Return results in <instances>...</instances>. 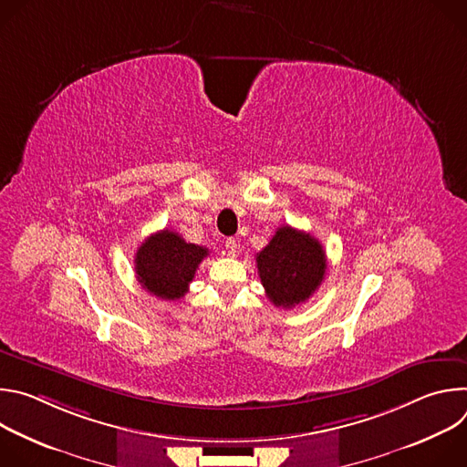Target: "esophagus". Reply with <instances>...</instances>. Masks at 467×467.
Wrapping results in <instances>:
<instances>
[{"label":"esophagus","mask_w":467,"mask_h":467,"mask_svg":"<svg viewBox=\"0 0 467 467\" xmlns=\"http://www.w3.org/2000/svg\"><path fill=\"white\" fill-rule=\"evenodd\" d=\"M236 247H238V244H236L234 238H227V240H225V251H227L229 256H234V254H236Z\"/></svg>","instance_id":"34e87169"}]
</instances>
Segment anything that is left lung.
<instances>
[{"mask_svg":"<svg viewBox=\"0 0 467 467\" xmlns=\"http://www.w3.org/2000/svg\"><path fill=\"white\" fill-rule=\"evenodd\" d=\"M256 268L268 299L275 306L292 308L317 290L325 277L327 258L314 236L283 225L270 244L256 253Z\"/></svg>","mask_w":467,"mask_h":467,"instance_id":"left-lung-1","label":"left lung"}]
</instances>
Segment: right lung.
<instances>
[{
    "instance_id": "obj_1",
    "label": "right lung",
    "mask_w": 467,
    "mask_h": 467,
    "mask_svg": "<svg viewBox=\"0 0 467 467\" xmlns=\"http://www.w3.org/2000/svg\"><path fill=\"white\" fill-rule=\"evenodd\" d=\"M209 254L203 245L184 242L173 231H159L148 236L135 254L137 279L155 297L173 301L188 292L197 265Z\"/></svg>"
}]
</instances>
